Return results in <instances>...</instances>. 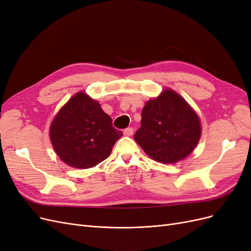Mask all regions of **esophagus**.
I'll use <instances>...</instances> for the list:
<instances>
[{"mask_svg": "<svg viewBox=\"0 0 251 251\" xmlns=\"http://www.w3.org/2000/svg\"><path fill=\"white\" fill-rule=\"evenodd\" d=\"M132 133H133V128L132 127H128V128L124 129V135L130 136V135H132Z\"/></svg>", "mask_w": 251, "mask_h": 251, "instance_id": "esophagus-1", "label": "esophagus"}]
</instances>
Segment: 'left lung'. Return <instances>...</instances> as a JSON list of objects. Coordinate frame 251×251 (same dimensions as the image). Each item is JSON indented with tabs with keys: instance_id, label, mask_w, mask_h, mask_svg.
<instances>
[{
	"instance_id": "8db88e82",
	"label": "left lung",
	"mask_w": 251,
	"mask_h": 251,
	"mask_svg": "<svg viewBox=\"0 0 251 251\" xmlns=\"http://www.w3.org/2000/svg\"><path fill=\"white\" fill-rule=\"evenodd\" d=\"M200 135L201 126L195 111L178 94L166 90L145 105L141 128L133 137L151 158L173 164L190 154Z\"/></svg>"
}]
</instances>
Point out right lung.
Listing matches in <instances>:
<instances>
[{"mask_svg":"<svg viewBox=\"0 0 251 251\" xmlns=\"http://www.w3.org/2000/svg\"><path fill=\"white\" fill-rule=\"evenodd\" d=\"M122 135L100 104L82 92L64 105L50 128L55 152L63 163L78 169L93 168L106 159Z\"/></svg>","mask_w":251,"mask_h":251,"instance_id":"1","label":"right lung"}]
</instances>
